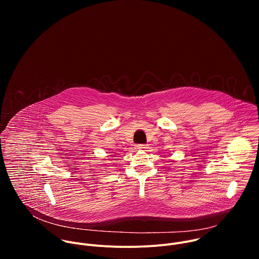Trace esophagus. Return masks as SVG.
Segmentation results:
<instances>
[{
	"label": "esophagus",
	"instance_id": "1",
	"mask_svg": "<svg viewBox=\"0 0 259 259\" xmlns=\"http://www.w3.org/2000/svg\"><path fill=\"white\" fill-rule=\"evenodd\" d=\"M135 149L136 150H145L146 149V145L145 144H136L135 145Z\"/></svg>",
	"mask_w": 259,
	"mask_h": 259
}]
</instances>
